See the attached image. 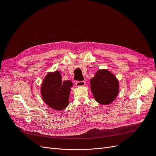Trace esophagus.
Returning <instances> with one entry per match:
<instances>
[{
  "mask_svg": "<svg viewBox=\"0 0 156 156\" xmlns=\"http://www.w3.org/2000/svg\"><path fill=\"white\" fill-rule=\"evenodd\" d=\"M85 81H76L75 83V84H76L77 87H83L85 85Z\"/></svg>",
  "mask_w": 156,
  "mask_h": 156,
  "instance_id": "1",
  "label": "esophagus"
}]
</instances>
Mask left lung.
Here are the masks:
<instances>
[{
    "mask_svg": "<svg viewBox=\"0 0 156 156\" xmlns=\"http://www.w3.org/2000/svg\"><path fill=\"white\" fill-rule=\"evenodd\" d=\"M91 90L94 98L99 103L109 104L119 93V81L108 70H98L90 79Z\"/></svg>",
    "mask_w": 156,
    "mask_h": 156,
    "instance_id": "obj_1",
    "label": "left lung"
}]
</instances>
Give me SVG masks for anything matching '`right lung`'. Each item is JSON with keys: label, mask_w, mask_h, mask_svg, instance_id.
<instances>
[{"label": "right lung", "mask_w": 156, "mask_h": 156, "mask_svg": "<svg viewBox=\"0 0 156 156\" xmlns=\"http://www.w3.org/2000/svg\"><path fill=\"white\" fill-rule=\"evenodd\" d=\"M71 81H62L59 71L49 73L45 77L41 88L42 98L47 105L56 110H62L68 105Z\"/></svg>", "instance_id": "add662e5"}]
</instances>
